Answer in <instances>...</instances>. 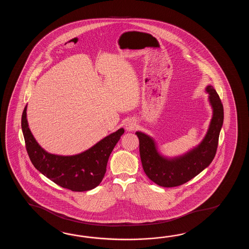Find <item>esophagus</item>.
I'll return each mask as SVG.
<instances>
[{
    "instance_id": "obj_1",
    "label": "esophagus",
    "mask_w": 249,
    "mask_h": 249,
    "mask_svg": "<svg viewBox=\"0 0 249 249\" xmlns=\"http://www.w3.org/2000/svg\"><path fill=\"white\" fill-rule=\"evenodd\" d=\"M124 125H125V129H126L127 132H132L135 129V127H136V121L134 119H132V118H130V119L126 120Z\"/></svg>"
}]
</instances>
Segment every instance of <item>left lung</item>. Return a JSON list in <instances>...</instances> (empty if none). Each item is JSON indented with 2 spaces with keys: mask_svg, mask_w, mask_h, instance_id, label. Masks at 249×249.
I'll return each instance as SVG.
<instances>
[{
  "mask_svg": "<svg viewBox=\"0 0 249 249\" xmlns=\"http://www.w3.org/2000/svg\"><path fill=\"white\" fill-rule=\"evenodd\" d=\"M205 91L213 111L211 121L201 142L185 153L167 157L161 152L153 137L140 131L135 132L140 141L143 170L158 185L166 188L181 185L206 169L214 158L223 124V107L212 85H207Z\"/></svg>",
  "mask_w": 249,
  "mask_h": 249,
  "instance_id": "1",
  "label": "left lung"
}]
</instances>
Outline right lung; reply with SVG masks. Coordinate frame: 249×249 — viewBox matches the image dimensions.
I'll use <instances>...</instances> for the list:
<instances>
[{
	"label": "right lung",
	"instance_id": "right-lung-1",
	"mask_svg": "<svg viewBox=\"0 0 249 249\" xmlns=\"http://www.w3.org/2000/svg\"><path fill=\"white\" fill-rule=\"evenodd\" d=\"M27 105L22 114L21 128L27 153L36 169L58 186L73 191H90L101 182L112 150L124 132L118 129L92 147L75 155L49 153L40 146L28 125Z\"/></svg>",
	"mask_w": 249,
	"mask_h": 249
}]
</instances>
